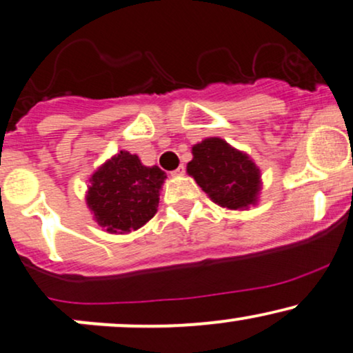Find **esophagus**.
Returning a JSON list of instances; mask_svg holds the SVG:
<instances>
[{
	"label": "esophagus",
	"mask_w": 353,
	"mask_h": 353,
	"mask_svg": "<svg viewBox=\"0 0 353 353\" xmlns=\"http://www.w3.org/2000/svg\"><path fill=\"white\" fill-rule=\"evenodd\" d=\"M183 173H185V165H180V167L173 170L172 175H173V176H181V175H183Z\"/></svg>",
	"instance_id": "obj_1"
}]
</instances>
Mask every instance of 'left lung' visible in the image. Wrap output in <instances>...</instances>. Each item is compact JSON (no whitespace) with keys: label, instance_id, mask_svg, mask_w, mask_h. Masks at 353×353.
Listing matches in <instances>:
<instances>
[{"label":"left lung","instance_id":"1","mask_svg":"<svg viewBox=\"0 0 353 353\" xmlns=\"http://www.w3.org/2000/svg\"><path fill=\"white\" fill-rule=\"evenodd\" d=\"M188 173L212 201L229 210H242L256 201L260 172L242 152L223 139L211 137L193 147Z\"/></svg>","mask_w":353,"mask_h":353}]
</instances>
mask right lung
Instances as JSON below:
<instances>
[{
  "mask_svg": "<svg viewBox=\"0 0 353 353\" xmlns=\"http://www.w3.org/2000/svg\"><path fill=\"white\" fill-rule=\"evenodd\" d=\"M163 180L159 167H145L137 155L121 150L91 176L86 203L106 230L130 232L154 217Z\"/></svg>",
  "mask_w": 353,
  "mask_h": 353,
  "instance_id": "obj_1",
  "label": "right lung"
}]
</instances>
